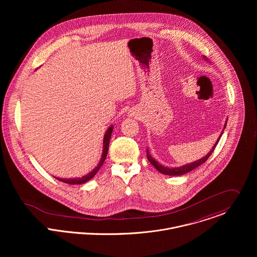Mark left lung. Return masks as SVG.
Segmentation results:
<instances>
[{
  "instance_id": "8db88e82",
  "label": "left lung",
  "mask_w": 257,
  "mask_h": 257,
  "mask_svg": "<svg viewBox=\"0 0 257 257\" xmlns=\"http://www.w3.org/2000/svg\"><path fill=\"white\" fill-rule=\"evenodd\" d=\"M227 121V120H226ZM225 125H226V122H225V124H224V127L223 128H225ZM223 132V131H222ZM222 132H221V134H220V138L218 139V141H217V143L215 144V146L212 147V149L210 150V152L205 156V157H203V158H201V159H199V160H197V161H194V162H192V163H189V164H186V165H183V166H180V167H175V168H168V167H165V166H163V165H161V164H159L153 157H151V155L149 154V152H148V150H147V159H148V161L160 172V173H162V174H164V175H169V176H180V175H183V174H186V173H188V172H190V171H192L193 169H195V168H197L198 166H200L201 164H203V163H205L206 161H207V159L210 157V155L213 153V151H214V149L216 148L217 147V145L219 144V141H220V137H221V135H222Z\"/></svg>"
}]
</instances>
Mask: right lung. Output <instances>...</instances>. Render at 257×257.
<instances>
[{"label":"right lung","instance_id":"1","mask_svg":"<svg viewBox=\"0 0 257 257\" xmlns=\"http://www.w3.org/2000/svg\"><path fill=\"white\" fill-rule=\"evenodd\" d=\"M111 132H112V125H110V127L108 128L105 137H104V149H103V154H102V158L98 164V166L93 169V171H91L89 174L81 177V178H71V179H61V178H57V180L61 181V182H64V183L71 184V185H75V184H84L86 183L87 181L91 180L98 172V170L101 168V166L103 165L106 157H107V154H108V150H109V145H110V136H111Z\"/></svg>","mask_w":257,"mask_h":257}]
</instances>
